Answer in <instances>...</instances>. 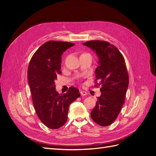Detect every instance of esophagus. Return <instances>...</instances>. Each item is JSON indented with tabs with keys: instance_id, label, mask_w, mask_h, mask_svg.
Returning <instances> with one entry per match:
<instances>
[{
	"instance_id": "esophagus-1",
	"label": "esophagus",
	"mask_w": 156,
	"mask_h": 156,
	"mask_svg": "<svg viewBox=\"0 0 156 156\" xmlns=\"http://www.w3.org/2000/svg\"><path fill=\"white\" fill-rule=\"evenodd\" d=\"M80 94H81V95L83 96H87V93L85 91H81V92H80Z\"/></svg>"
}]
</instances>
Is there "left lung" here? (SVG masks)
<instances>
[{
	"label": "left lung",
	"instance_id": "left-lung-1",
	"mask_svg": "<svg viewBox=\"0 0 156 156\" xmlns=\"http://www.w3.org/2000/svg\"><path fill=\"white\" fill-rule=\"evenodd\" d=\"M83 44L96 51L99 57L94 87H101V94L97 98L91 117L101 126H109L119 115L128 87L129 75L125 60L118 48L108 41L91 40Z\"/></svg>",
	"mask_w": 156,
	"mask_h": 156
}]
</instances>
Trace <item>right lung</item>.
Here are the masks:
<instances>
[{"instance_id":"right-lung-1","label":"right lung","mask_w":156,"mask_h":156,"mask_svg":"<svg viewBox=\"0 0 156 156\" xmlns=\"http://www.w3.org/2000/svg\"><path fill=\"white\" fill-rule=\"evenodd\" d=\"M75 44L68 41H48L33 55L28 67V81L37 117L50 129H58L68 119L69 105L79 98L77 88L71 87L66 94L55 90V81L61 73V55Z\"/></svg>"}]
</instances>
